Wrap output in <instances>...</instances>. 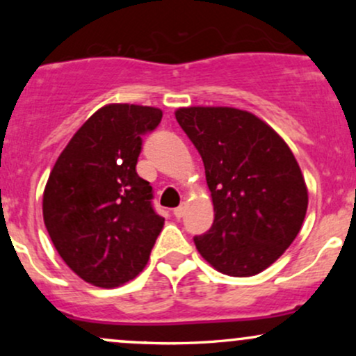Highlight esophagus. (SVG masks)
I'll return each instance as SVG.
<instances>
[{
    "label": "esophagus",
    "instance_id": "esophagus-1",
    "mask_svg": "<svg viewBox=\"0 0 356 356\" xmlns=\"http://www.w3.org/2000/svg\"><path fill=\"white\" fill-rule=\"evenodd\" d=\"M184 214H186V202H181V206H177V207H175V209H174V216H175V218H177V219H181Z\"/></svg>",
    "mask_w": 356,
    "mask_h": 356
}]
</instances>
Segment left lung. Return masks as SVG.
Listing matches in <instances>:
<instances>
[{
	"label": "left lung",
	"instance_id": "obj_1",
	"mask_svg": "<svg viewBox=\"0 0 356 356\" xmlns=\"http://www.w3.org/2000/svg\"><path fill=\"white\" fill-rule=\"evenodd\" d=\"M175 118L201 154L214 204V222L195 236V248L224 275H257L289 248L305 220L308 191L295 155L244 110L189 107Z\"/></svg>",
	"mask_w": 356,
	"mask_h": 356
}]
</instances>
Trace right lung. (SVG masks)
<instances>
[{"label":"right lung","instance_id":"add662e5","mask_svg":"<svg viewBox=\"0 0 356 356\" xmlns=\"http://www.w3.org/2000/svg\"><path fill=\"white\" fill-rule=\"evenodd\" d=\"M162 110L110 104L97 110L60 154L43 192V219L61 259L100 288L144 269L164 218L150 182L137 174L142 136Z\"/></svg>","mask_w":356,"mask_h":356}]
</instances>
